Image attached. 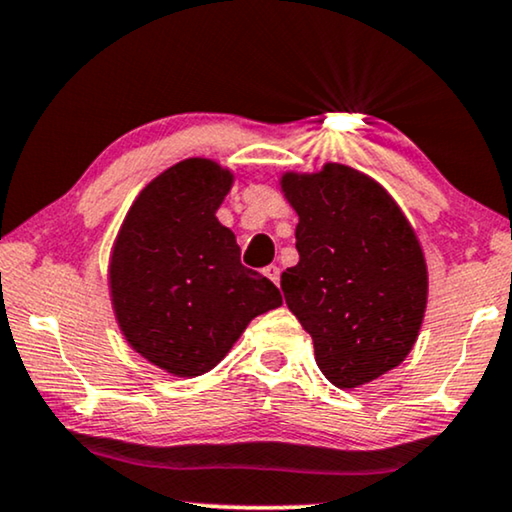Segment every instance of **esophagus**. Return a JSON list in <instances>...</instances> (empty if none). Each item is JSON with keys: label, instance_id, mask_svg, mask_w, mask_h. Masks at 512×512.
<instances>
[{"label": "esophagus", "instance_id": "34e87169", "mask_svg": "<svg viewBox=\"0 0 512 512\" xmlns=\"http://www.w3.org/2000/svg\"><path fill=\"white\" fill-rule=\"evenodd\" d=\"M264 276L269 278L271 283H276V285H278V280H280V269H278L276 264H269V266H266V269H264Z\"/></svg>", "mask_w": 512, "mask_h": 512}]
</instances>
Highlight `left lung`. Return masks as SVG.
Masks as SVG:
<instances>
[{"mask_svg": "<svg viewBox=\"0 0 512 512\" xmlns=\"http://www.w3.org/2000/svg\"><path fill=\"white\" fill-rule=\"evenodd\" d=\"M299 215V262L283 271L287 308L331 385L350 390L399 366L427 308L420 241L390 194L345 164L283 176Z\"/></svg>", "mask_w": 512, "mask_h": 512, "instance_id": "1", "label": "left lung"}]
</instances>
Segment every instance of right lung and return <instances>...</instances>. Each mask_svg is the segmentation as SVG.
<instances>
[{
    "label": "right lung",
    "instance_id": "obj_1",
    "mask_svg": "<svg viewBox=\"0 0 512 512\" xmlns=\"http://www.w3.org/2000/svg\"><path fill=\"white\" fill-rule=\"evenodd\" d=\"M234 176L211 160L178 162L143 187L111 255L115 318L129 345L181 378L211 371L248 322L283 304L241 264L215 211Z\"/></svg>",
    "mask_w": 512,
    "mask_h": 512
}]
</instances>
